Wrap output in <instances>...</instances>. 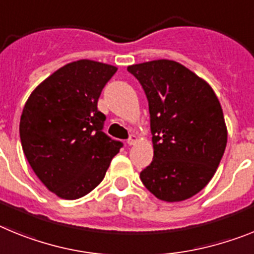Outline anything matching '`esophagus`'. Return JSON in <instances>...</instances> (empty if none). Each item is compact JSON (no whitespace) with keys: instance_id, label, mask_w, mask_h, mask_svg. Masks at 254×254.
<instances>
[{"instance_id":"1","label":"esophagus","mask_w":254,"mask_h":254,"mask_svg":"<svg viewBox=\"0 0 254 254\" xmlns=\"http://www.w3.org/2000/svg\"><path fill=\"white\" fill-rule=\"evenodd\" d=\"M136 142H138V136H136L135 134H131L129 139H127V144H129V145H134Z\"/></svg>"}]
</instances>
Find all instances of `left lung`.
<instances>
[{
    "label": "left lung",
    "mask_w": 254,
    "mask_h": 254,
    "mask_svg": "<svg viewBox=\"0 0 254 254\" xmlns=\"http://www.w3.org/2000/svg\"><path fill=\"white\" fill-rule=\"evenodd\" d=\"M145 92L153 161L140 173L144 187L165 202L191 198L209 183L228 143L221 105L211 85L173 60L127 66Z\"/></svg>",
    "instance_id": "1"
}]
</instances>
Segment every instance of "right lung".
Wrapping results in <instances>:
<instances>
[{"label": "right lung", "mask_w": 254, "mask_h": 254, "mask_svg": "<svg viewBox=\"0 0 254 254\" xmlns=\"http://www.w3.org/2000/svg\"><path fill=\"white\" fill-rule=\"evenodd\" d=\"M116 66L74 61L39 83L20 118L24 154L46 188L63 199H78L100 184L121 143L102 131L97 109Z\"/></svg>", "instance_id": "right-lung-1"}]
</instances>
